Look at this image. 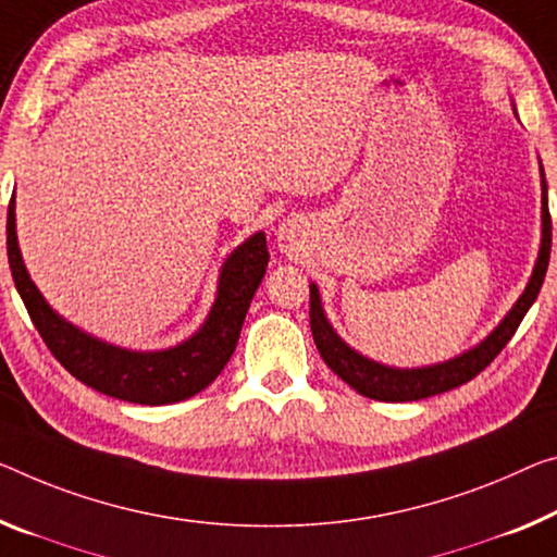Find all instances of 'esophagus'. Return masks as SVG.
<instances>
[{
    "mask_svg": "<svg viewBox=\"0 0 557 557\" xmlns=\"http://www.w3.org/2000/svg\"><path fill=\"white\" fill-rule=\"evenodd\" d=\"M278 238H281V242H284L286 246H290V244H294V236H290V234H288V231H281V236H278Z\"/></svg>",
    "mask_w": 557,
    "mask_h": 557,
    "instance_id": "esophagus-1",
    "label": "esophagus"
}]
</instances>
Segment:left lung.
I'll list each match as a JSON object with an SVG mask.
<instances>
[{
  "mask_svg": "<svg viewBox=\"0 0 557 557\" xmlns=\"http://www.w3.org/2000/svg\"><path fill=\"white\" fill-rule=\"evenodd\" d=\"M541 176H543V238H541V251H537L533 276H530L523 296L518 298L516 306H512L506 319L495 326L491 336L483 338L475 348L466 350V354L435 366H423V368L383 366L379 361H371V358L358 354V350L350 348L346 341L333 331L326 313H323L319 286L311 284V311H308V315H311L313 344L319 348L321 358L326 361L331 371L366 398L386 400V404H404V400H421V398L438 396V393L463 386V383H468L470 379H475L485 366H491L493 358L506 348V344L512 338V333L518 331L520 321H523L528 308L533 306L537 294H541L547 261H550L553 224H550V211H547V184H545L543 166H541Z\"/></svg>",
  "mask_w": 557,
  "mask_h": 557,
  "instance_id": "left-lung-1",
  "label": "left lung"
}]
</instances>
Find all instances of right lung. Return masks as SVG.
<instances>
[{"label":"right lung","instance_id":"right-lung-1","mask_svg":"<svg viewBox=\"0 0 557 557\" xmlns=\"http://www.w3.org/2000/svg\"><path fill=\"white\" fill-rule=\"evenodd\" d=\"M7 256L14 286L47 348L89 388L141 406L178 404L203 391L224 371L242 333L246 311L269 267L263 231L236 246L219 273L216 301L203 326L184 344L164 350H129L111 346L72 326L51 308L29 278L16 242L14 196L7 211Z\"/></svg>","mask_w":557,"mask_h":557}]
</instances>
